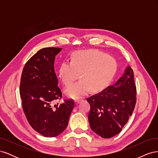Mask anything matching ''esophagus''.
I'll return each instance as SVG.
<instances>
[{"mask_svg":"<svg viewBox=\"0 0 158 158\" xmlns=\"http://www.w3.org/2000/svg\"><path fill=\"white\" fill-rule=\"evenodd\" d=\"M81 101V99H75V103L77 104V103H79V102Z\"/></svg>","mask_w":158,"mask_h":158,"instance_id":"esophagus-1","label":"esophagus"}]
</instances>
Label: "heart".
Masks as SVG:
<instances>
[{
  "label": "heart",
  "instance_id": "b5f03b06",
  "mask_svg": "<svg viewBox=\"0 0 158 158\" xmlns=\"http://www.w3.org/2000/svg\"><path fill=\"white\" fill-rule=\"evenodd\" d=\"M117 70V63L113 56L97 50L75 52L71 62L64 60L60 65L59 76L65 86L78 77L80 80L65 90L66 96L78 98L90 89L98 92L111 82Z\"/></svg>",
  "mask_w": 158,
  "mask_h": 158
}]
</instances>
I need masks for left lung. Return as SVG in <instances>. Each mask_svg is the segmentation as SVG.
<instances>
[{"label": "left lung", "instance_id": "obj_1", "mask_svg": "<svg viewBox=\"0 0 158 158\" xmlns=\"http://www.w3.org/2000/svg\"><path fill=\"white\" fill-rule=\"evenodd\" d=\"M136 95L133 70L127 66L115 84L87 98L91 129L103 138L120 133L135 109Z\"/></svg>", "mask_w": 158, "mask_h": 158}]
</instances>
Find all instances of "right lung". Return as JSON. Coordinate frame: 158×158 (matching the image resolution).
I'll list each match as a JSON object with an SVG mask.
<instances>
[{
  "label": "right lung",
  "instance_id": "add662e5",
  "mask_svg": "<svg viewBox=\"0 0 158 158\" xmlns=\"http://www.w3.org/2000/svg\"><path fill=\"white\" fill-rule=\"evenodd\" d=\"M61 50L47 47L38 51L26 63L21 76L23 112L31 127L45 137L56 136L65 130L74 106L73 99L55 103L62 98L54 69L55 56Z\"/></svg>",
  "mask_w": 158,
  "mask_h": 158
}]
</instances>
